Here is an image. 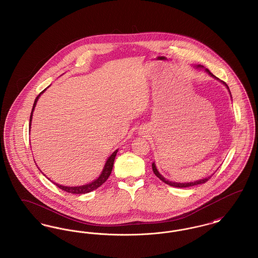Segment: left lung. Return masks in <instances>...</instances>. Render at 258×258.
Returning a JSON list of instances; mask_svg holds the SVG:
<instances>
[{"label": "left lung", "mask_w": 258, "mask_h": 258, "mask_svg": "<svg viewBox=\"0 0 258 258\" xmlns=\"http://www.w3.org/2000/svg\"><path fill=\"white\" fill-rule=\"evenodd\" d=\"M197 68H203V67L200 66V64H198V66H197ZM205 71H206L211 76H213L214 78H217L214 74H212V73L209 71L208 69H206ZM217 79H219V78H217ZM222 83H223L225 86L227 87V89H228V86H227L223 81H222ZM152 168H153V171L155 173V175H156L158 178H160V180H161L163 183L169 184V185H171V186H175V187H188V186H192V185L204 184V183H206L209 179L211 178V176H210V177H207V178H205V179H201V180H198V181H196V182H191V183H175V182H170V181L165 180V179L160 175V172L158 171V169H157V167H156V164H155L154 162L152 163Z\"/></svg>", "instance_id": "obj_1"}]
</instances>
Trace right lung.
I'll return each mask as SVG.
<instances>
[{"label": "right lung", "mask_w": 258, "mask_h": 258, "mask_svg": "<svg viewBox=\"0 0 258 258\" xmlns=\"http://www.w3.org/2000/svg\"><path fill=\"white\" fill-rule=\"evenodd\" d=\"M46 89H44L38 96H37L36 99H35V102H34V105H33V109H32V113H31V116H30V128H31V123H32V117H33V112L35 110V107H36V104H37V99L40 97V95L45 91ZM117 152L118 150H116L110 157L107 159L106 162H105V165L102 169L101 174L99 175L98 179H96L95 181H93L92 183L90 184H84V185H79V186H66V185H61V184H56L59 188H61L62 190L69 192V194H74V195H84V194H88L90 191H93L95 189H97L98 186H100L101 184H103L107 179L108 177L110 176L111 172H112V168H113V164H114V160H115V157L117 155ZM51 181V180H50ZM52 182V181H51Z\"/></svg>", "instance_id": "right-lung-1"}]
</instances>
